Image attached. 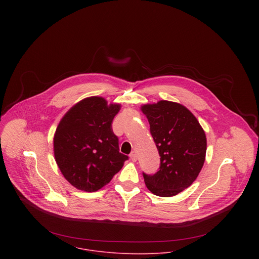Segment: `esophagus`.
I'll return each instance as SVG.
<instances>
[{
	"mask_svg": "<svg viewBox=\"0 0 259 259\" xmlns=\"http://www.w3.org/2000/svg\"><path fill=\"white\" fill-rule=\"evenodd\" d=\"M130 157H131V159H132L134 162L137 161V159H138V156H137V154H136L135 151H133V152L130 154Z\"/></svg>",
	"mask_w": 259,
	"mask_h": 259,
	"instance_id": "34e87169",
	"label": "esophagus"
}]
</instances>
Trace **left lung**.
<instances>
[{
    "label": "left lung",
    "instance_id": "1",
    "mask_svg": "<svg viewBox=\"0 0 259 259\" xmlns=\"http://www.w3.org/2000/svg\"><path fill=\"white\" fill-rule=\"evenodd\" d=\"M141 110L160 155L159 170L153 176L144 174L145 183L157 196H175L192 185L203 166L205 133L193 113L179 103L159 101Z\"/></svg>",
    "mask_w": 259,
    "mask_h": 259
}]
</instances>
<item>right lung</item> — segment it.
Segmentation results:
<instances>
[{
    "instance_id": "add662e5",
    "label": "right lung",
    "mask_w": 259,
    "mask_h": 259,
    "mask_svg": "<svg viewBox=\"0 0 259 259\" xmlns=\"http://www.w3.org/2000/svg\"><path fill=\"white\" fill-rule=\"evenodd\" d=\"M119 104L102 97L76 103L61 119L54 136V154L64 178L75 188L95 192L108 185L128 158L119 152L111 122Z\"/></svg>"
}]
</instances>
